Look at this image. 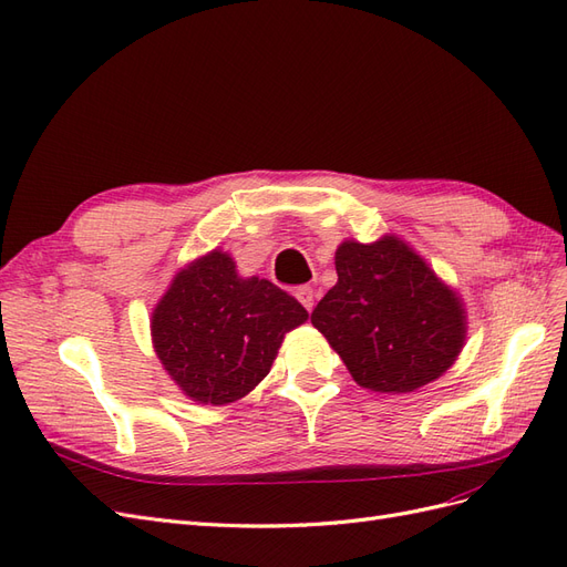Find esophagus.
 <instances>
[{
	"label": "esophagus",
	"mask_w": 567,
	"mask_h": 567,
	"mask_svg": "<svg viewBox=\"0 0 567 567\" xmlns=\"http://www.w3.org/2000/svg\"><path fill=\"white\" fill-rule=\"evenodd\" d=\"M296 298L302 302V307L307 312H312V307H315V290L310 288V286H300L298 290H296Z\"/></svg>",
	"instance_id": "34e87169"
}]
</instances>
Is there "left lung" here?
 Wrapping results in <instances>:
<instances>
[{
  "instance_id": "left-lung-1",
  "label": "left lung",
  "mask_w": 567,
  "mask_h": 567,
  "mask_svg": "<svg viewBox=\"0 0 567 567\" xmlns=\"http://www.w3.org/2000/svg\"><path fill=\"white\" fill-rule=\"evenodd\" d=\"M336 271L312 323L359 385L414 392L454 364L466 338L461 300L400 238L346 241Z\"/></svg>"
}]
</instances>
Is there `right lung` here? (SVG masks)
Wrapping results in <instances>:
<instances>
[{
	"instance_id": "1",
	"label": "right lung",
	"mask_w": 567,
	"mask_h": 567,
	"mask_svg": "<svg viewBox=\"0 0 567 567\" xmlns=\"http://www.w3.org/2000/svg\"><path fill=\"white\" fill-rule=\"evenodd\" d=\"M307 310L267 279H241L213 250L182 269L153 310L151 336L165 371L198 404L241 400L271 369L284 336Z\"/></svg>"
}]
</instances>
